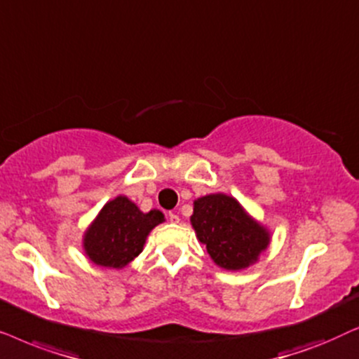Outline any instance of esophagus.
<instances>
[{"mask_svg": "<svg viewBox=\"0 0 359 359\" xmlns=\"http://www.w3.org/2000/svg\"><path fill=\"white\" fill-rule=\"evenodd\" d=\"M169 222H170V223H179V222H180L179 215H175V213H169Z\"/></svg>", "mask_w": 359, "mask_h": 359, "instance_id": "1", "label": "esophagus"}]
</instances>
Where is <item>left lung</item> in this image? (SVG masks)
Wrapping results in <instances>:
<instances>
[{
  "instance_id": "obj_1",
  "label": "left lung",
  "mask_w": 359,
  "mask_h": 359,
  "mask_svg": "<svg viewBox=\"0 0 359 359\" xmlns=\"http://www.w3.org/2000/svg\"><path fill=\"white\" fill-rule=\"evenodd\" d=\"M190 223L213 262L226 271H241L259 259L271 233L226 194H210L194 202Z\"/></svg>"
}]
</instances>
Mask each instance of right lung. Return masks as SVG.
Returning a JSON list of instances; mask_svg holds the SVG:
<instances>
[{"instance_id": "obj_1", "label": "right lung", "mask_w": 359, "mask_h": 359, "mask_svg": "<svg viewBox=\"0 0 359 359\" xmlns=\"http://www.w3.org/2000/svg\"><path fill=\"white\" fill-rule=\"evenodd\" d=\"M162 222L164 213L159 210L144 213L130 198L118 195L104 203L85 231V255L97 266L123 269L141 255L147 235Z\"/></svg>"}]
</instances>
